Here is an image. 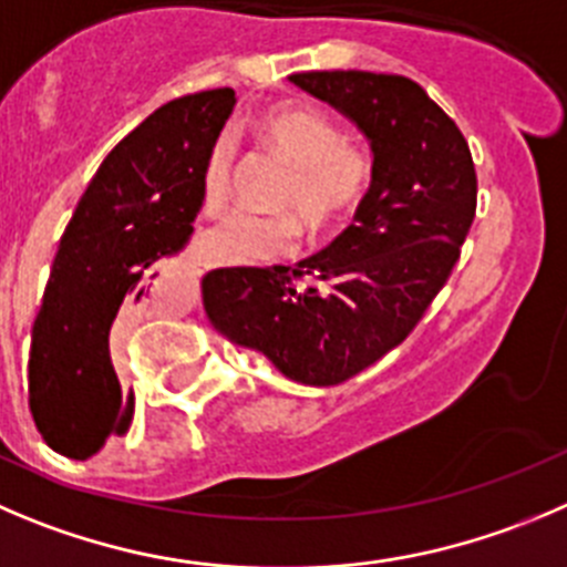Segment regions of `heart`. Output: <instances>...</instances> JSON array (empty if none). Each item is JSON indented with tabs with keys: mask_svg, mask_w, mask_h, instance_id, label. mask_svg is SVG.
I'll return each mask as SVG.
<instances>
[{
	"mask_svg": "<svg viewBox=\"0 0 567 567\" xmlns=\"http://www.w3.org/2000/svg\"><path fill=\"white\" fill-rule=\"evenodd\" d=\"M256 131L267 147L292 164V177L280 194V206L295 208L311 230L331 228L348 217L368 194L373 161L355 144L342 142V131L328 113L303 102H287L264 113ZM236 142L219 136L203 166V203L219 208L228 199ZM298 219L292 214L234 212L206 234V252L223 264H267L298 247Z\"/></svg>",
	"mask_w": 567,
	"mask_h": 567,
	"instance_id": "1",
	"label": "heart"
}]
</instances>
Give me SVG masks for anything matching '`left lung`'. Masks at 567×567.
<instances>
[{
    "label": "left lung",
    "instance_id": "1",
    "mask_svg": "<svg viewBox=\"0 0 567 567\" xmlns=\"http://www.w3.org/2000/svg\"><path fill=\"white\" fill-rule=\"evenodd\" d=\"M289 83L368 138L370 188L353 225L295 267L208 272L203 309L214 331L287 379L333 386L401 344L449 280L476 217V169L454 118L414 80L350 69Z\"/></svg>",
    "mask_w": 567,
    "mask_h": 567
}]
</instances>
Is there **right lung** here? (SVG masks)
<instances>
[{
  "instance_id": "1",
  "label": "right lung",
  "mask_w": 567,
  "mask_h": 567,
  "mask_svg": "<svg viewBox=\"0 0 567 567\" xmlns=\"http://www.w3.org/2000/svg\"><path fill=\"white\" fill-rule=\"evenodd\" d=\"M234 105V89L161 105L107 153L74 208L27 364L35 429L69 460L131 429L133 390L118 384L111 342L153 306L161 267L192 236L203 166Z\"/></svg>"
}]
</instances>
